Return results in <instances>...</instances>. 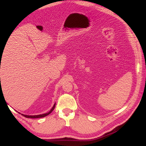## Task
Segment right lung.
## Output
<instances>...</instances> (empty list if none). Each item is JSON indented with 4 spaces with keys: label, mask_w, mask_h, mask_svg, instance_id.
I'll return each mask as SVG.
<instances>
[{
    "label": "right lung",
    "mask_w": 146,
    "mask_h": 146,
    "mask_svg": "<svg viewBox=\"0 0 146 146\" xmlns=\"http://www.w3.org/2000/svg\"><path fill=\"white\" fill-rule=\"evenodd\" d=\"M55 103L54 104V105L53 106V107L52 108L51 110L47 112V113H44V114H42V115H23V114H21L23 116H24L26 118H42V117H46L47 115H49L51 112L54 110V109H55Z\"/></svg>",
    "instance_id": "right-lung-1"
}]
</instances>
